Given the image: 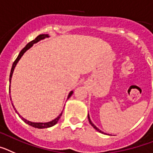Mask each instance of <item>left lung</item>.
<instances>
[{"instance_id":"8db88e82","label":"left lung","mask_w":153,"mask_h":153,"mask_svg":"<svg viewBox=\"0 0 153 153\" xmlns=\"http://www.w3.org/2000/svg\"><path fill=\"white\" fill-rule=\"evenodd\" d=\"M88 120H89V123H90V124H91V126H93V127H94V129H95V130H97V131H98V132H99V133H104V132H102V131H101V130H99L98 128H97V126H95V125H94V123H92V122H91V118H90V116H89V114H88Z\"/></svg>"}]
</instances>
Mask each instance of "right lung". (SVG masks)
<instances>
[{
    "label": "right lung",
    "instance_id": "obj_1",
    "mask_svg": "<svg viewBox=\"0 0 153 153\" xmlns=\"http://www.w3.org/2000/svg\"><path fill=\"white\" fill-rule=\"evenodd\" d=\"M50 36L49 35V34H40V35H39L34 40L31 41L30 42H29L28 44H27V46H25V47L23 48V49H22L21 51H20V54L18 55V56H17V58L16 59V60L14 61V62L13 63V65H12V68H11V71H10V88H9V91H10V83H11V78H12V75H13V71H14V68L15 67H16V64L18 63V62L20 61V59H21L22 56H23V54L27 52L28 49H30V48L32 47L33 46L34 44L35 43H37L38 42H39L40 40H42V39H45L46 38H49V37ZM72 94H73V91H71L69 92V94H68V97H67V100H68V98H69L70 97H71V95H72ZM10 100H11V98H10ZM11 104H12V106H13V109L15 110V111H16V113L19 115V117H20V118H21L22 120L23 121V122H25L27 124L30 125V126H33V127H35V128H38V129H44V128H49V127H51V126H54V125H56V123H58V121H59V120L60 119V117H61L62 114V111L61 114L59 115V116L57 117L56 118H55L54 120H53L49 121V122H46V123H40V122H39V123H37V122H32V121H30V120H27V119H25V118H23V117L20 116V114H19L17 111H16V108H15V107L13 106V104L12 103V100H11Z\"/></svg>",
    "mask_w": 153,
    "mask_h": 153
}]
</instances>
